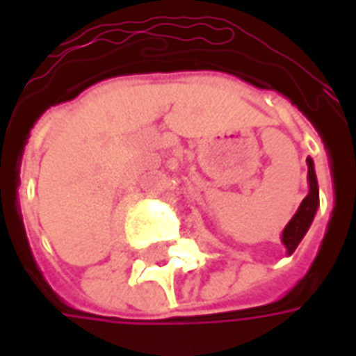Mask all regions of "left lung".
Here are the masks:
<instances>
[{
    "instance_id": "left-lung-1",
    "label": "left lung",
    "mask_w": 356,
    "mask_h": 356,
    "mask_svg": "<svg viewBox=\"0 0 356 356\" xmlns=\"http://www.w3.org/2000/svg\"><path fill=\"white\" fill-rule=\"evenodd\" d=\"M307 181H309V194H307L303 202L299 204L296 216L291 217L290 223L284 227L282 231V244L288 250V255L296 252V248L299 246V242L303 240V236L309 231V227L313 223L316 209H318V183H316V173H314V162L311 158H307Z\"/></svg>"
}]
</instances>
